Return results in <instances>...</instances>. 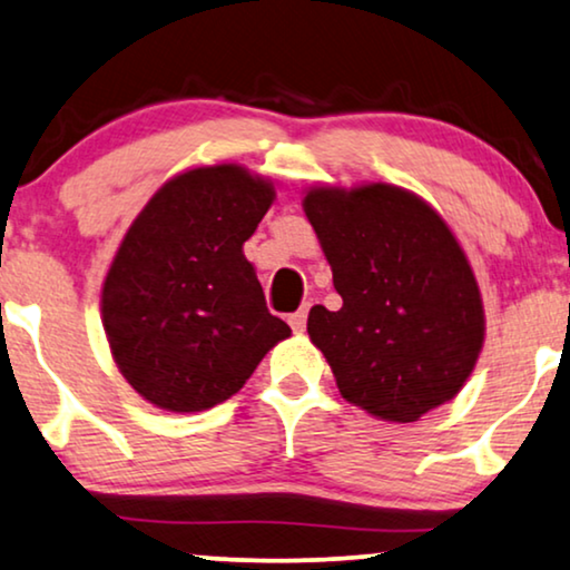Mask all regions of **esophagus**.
Listing matches in <instances>:
<instances>
[{"label":"esophagus","instance_id":"34e87169","mask_svg":"<svg viewBox=\"0 0 570 570\" xmlns=\"http://www.w3.org/2000/svg\"><path fill=\"white\" fill-rule=\"evenodd\" d=\"M306 316H308V306H303V308L295 311V314L287 316V324L293 326V332L306 330Z\"/></svg>","mask_w":570,"mask_h":570}]
</instances>
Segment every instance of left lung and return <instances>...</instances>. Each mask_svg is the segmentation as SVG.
Instances as JSON below:
<instances>
[{
    "label": "left lung",
    "mask_w": 570,
    "mask_h": 570,
    "mask_svg": "<svg viewBox=\"0 0 570 570\" xmlns=\"http://www.w3.org/2000/svg\"><path fill=\"white\" fill-rule=\"evenodd\" d=\"M303 213L342 295L340 311L308 314L340 394L386 423L454 400L482 353L485 308L446 220L384 181L311 186Z\"/></svg>",
    "instance_id": "1"
}]
</instances>
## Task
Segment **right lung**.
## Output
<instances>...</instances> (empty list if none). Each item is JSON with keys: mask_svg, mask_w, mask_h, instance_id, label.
Here are the masks:
<instances>
[{"mask_svg": "<svg viewBox=\"0 0 570 570\" xmlns=\"http://www.w3.org/2000/svg\"><path fill=\"white\" fill-rule=\"evenodd\" d=\"M275 197L238 163L197 166L168 178L124 233L100 316L121 376L155 407L184 415L230 400L291 337L244 256Z\"/></svg>", "mask_w": 570, "mask_h": 570, "instance_id": "obj_1", "label": "right lung"}]
</instances>
